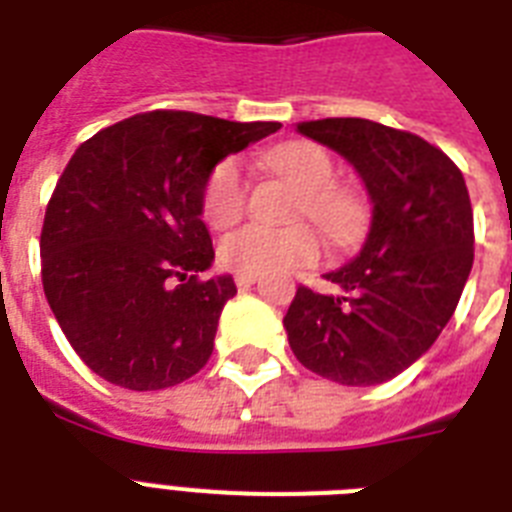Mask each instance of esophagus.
I'll return each instance as SVG.
<instances>
[{"instance_id":"obj_1","label":"esophagus","mask_w":512,"mask_h":512,"mask_svg":"<svg viewBox=\"0 0 512 512\" xmlns=\"http://www.w3.org/2000/svg\"><path fill=\"white\" fill-rule=\"evenodd\" d=\"M255 281H257V276H249V273H236V287H239V289L252 287Z\"/></svg>"}]
</instances>
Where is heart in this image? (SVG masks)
Returning a JSON list of instances; mask_svg holds the SVG:
<instances>
[{
	"label": "heart",
	"instance_id": "heart-1",
	"mask_svg": "<svg viewBox=\"0 0 512 512\" xmlns=\"http://www.w3.org/2000/svg\"><path fill=\"white\" fill-rule=\"evenodd\" d=\"M263 164L300 193L297 215L311 217L335 244L353 241L361 225V204L335 185L337 170L327 148L308 140L284 143L271 148L263 156ZM244 201H247V185L239 164L233 159L217 164L204 188L207 223L212 228H228L244 212ZM316 257H319V239L305 225L284 228V231L247 225L220 241V263L249 276L303 268L316 263Z\"/></svg>",
	"mask_w": 512,
	"mask_h": 512
}]
</instances>
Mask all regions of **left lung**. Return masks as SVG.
<instances>
[{
	"mask_svg": "<svg viewBox=\"0 0 512 512\" xmlns=\"http://www.w3.org/2000/svg\"><path fill=\"white\" fill-rule=\"evenodd\" d=\"M361 177L372 220L353 260L297 289L284 316L297 361L340 385H380L428 353L473 268V209L462 172L412 132L369 119L300 122Z\"/></svg>",
	"mask_w": 512,
	"mask_h": 512,
	"instance_id": "obj_1",
	"label": "left lung"
}]
</instances>
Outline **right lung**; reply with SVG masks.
Segmentation results:
<instances>
[{
	"label": "right lung",
	"mask_w": 512,
	"mask_h": 512,
	"mask_svg": "<svg viewBox=\"0 0 512 512\" xmlns=\"http://www.w3.org/2000/svg\"><path fill=\"white\" fill-rule=\"evenodd\" d=\"M279 127L151 111L76 148L39 247L47 303L92 372L162 390L207 364L236 284L228 273L199 281L215 260L204 188L225 156Z\"/></svg>",
	"instance_id": "obj_1"
}]
</instances>
